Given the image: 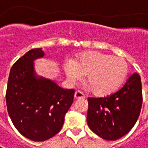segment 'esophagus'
Returning a JSON list of instances; mask_svg holds the SVG:
<instances>
[{
	"label": "esophagus",
	"mask_w": 148,
	"mask_h": 148,
	"mask_svg": "<svg viewBox=\"0 0 148 148\" xmlns=\"http://www.w3.org/2000/svg\"><path fill=\"white\" fill-rule=\"evenodd\" d=\"M74 97H75V99H84V97H85V96L84 95L83 92H81L80 91H76L75 92Z\"/></svg>",
	"instance_id": "obj_1"
}]
</instances>
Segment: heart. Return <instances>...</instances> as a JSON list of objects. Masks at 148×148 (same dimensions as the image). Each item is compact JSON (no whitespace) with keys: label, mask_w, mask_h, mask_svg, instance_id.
Listing matches in <instances>:
<instances>
[{"label":"heart","mask_w":148,"mask_h":148,"mask_svg":"<svg viewBox=\"0 0 148 148\" xmlns=\"http://www.w3.org/2000/svg\"><path fill=\"white\" fill-rule=\"evenodd\" d=\"M64 72L72 81L80 80L87 75V82L97 96H106L114 92L123 84L128 73L125 59L112 56L98 51L80 54L64 66Z\"/></svg>","instance_id":"obj_1"}]
</instances>
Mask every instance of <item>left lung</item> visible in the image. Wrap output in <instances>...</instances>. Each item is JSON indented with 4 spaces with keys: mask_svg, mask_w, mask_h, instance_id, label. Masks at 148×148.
<instances>
[{
    "mask_svg": "<svg viewBox=\"0 0 148 148\" xmlns=\"http://www.w3.org/2000/svg\"><path fill=\"white\" fill-rule=\"evenodd\" d=\"M87 123L99 137L114 141L130 131L140 114L142 83L138 73L128 78L123 87L105 97H88Z\"/></svg>",
    "mask_w": 148,
    "mask_h": 148,
    "instance_id": "left-lung-1",
    "label": "left lung"
}]
</instances>
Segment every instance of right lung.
<instances>
[{
  "mask_svg": "<svg viewBox=\"0 0 148 148\" xmlns=\"http://www.w3.org/2000/svg\"><path fill=\"white\" fill-rule=\"evenodd\" d=\"M44 56L42 48L32 49L11 68L6 106L12 123L25 138L45 141L58 134L72 106L74 89H64L53 80L38 76L34 60Z\"/></svg>",
  "mask_w": 148,
  "mask_h": 148,
  "instance_id": "right-lung-1",
  "label": "right lung"
}]
</instances>
